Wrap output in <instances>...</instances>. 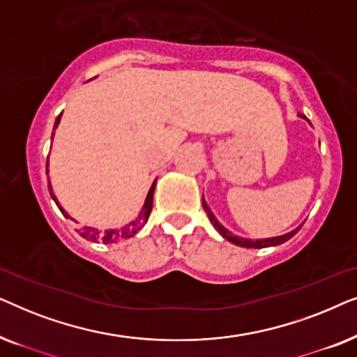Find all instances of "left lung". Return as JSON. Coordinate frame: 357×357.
Returning <instances> with one entry per match:
<instances>
[{
  "instance_id": "left-lung-1",
  "label": "left lung",
  "mask_w": 357,
  "mask_h": 357,
  "mask_svg": "<svg viewBox=\"0 0 357 357\" xmlns=\"http://www.w3.org/2000/svg\"><path fill=\"white\" fill-rule=\"evenodd\" d=\"M297 115H299L301 119L307 120V116H305V115H302V114H297ZM307 121H309V120H307ZM309 123H310V121H309ZM203 208H204V211L208 213V218H209V221H211V224L214 226V229H216V231H218L219 234H221V236H222L224 238H226V241L232 242L234 245L245 247V248H265V247H276V245H281V243H284V242L289 241L291 237H294L296 234H297V231H299V229L302 227V224H301V226H299V227H296L294 231H291V232H287V234H282V236H278V237H268V238H255V241H253V238H243V237H238V236H236V234H232L231 231H227V229L224 227L222 224L218 221L216 216H214L211 209H209L208 203L204 202V197H203Z\"/></svg>"
}]
</instances>
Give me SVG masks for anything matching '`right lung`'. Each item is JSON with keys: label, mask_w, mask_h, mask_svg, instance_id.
I'll return each instance as SVG.
<instances>
[{"label": "right lung", "mask_w": 357, "mask_h": 357, "mask_svg": "<svg viewBox=\"0 0 357 357\" xmlns=\"http://www.w3.org/2000/svg\"><path fill=\"white\" fill-rule=\"evenodd\" d=\"M60 120H61V114L58 115L56 120H55V126H53L52 139H53V136H55V130L58 128V125H60ZM47 174H48V159H47ZM155 182H158V178L154 180L153 185H151V188H149V192H148V197H146V199H144L143 208H141L138 218H136L135 221H131L130 224H126V226H123L121 229H109V231H105V232H100L99 229H96V227L84 226L79 231L81 236L84 237V238H87V241H91V242H104V243H114V242L125 241V238L133 237L135 234L138 232L139 229L143 227L146 222H148L151 209H153V197H154V190H155ZM48 192H50V197L53 198V202L56 203V206L60 208V211L63 213V216L68 218V219H73L70 214H68L65 209L60 206V203H58L55 193H53V187H52L50 182H48ZM73 221H75V219H73Z\"/></svg>", "instance_id": "right-lung-1"}]
</instances>
